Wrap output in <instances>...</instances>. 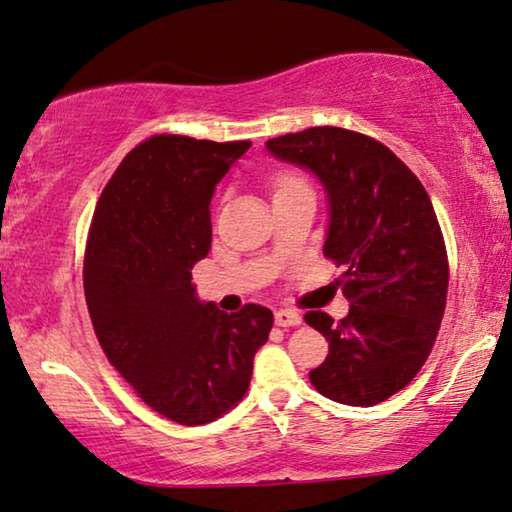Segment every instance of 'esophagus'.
<instances>
[{
	"label": "esophagus",
	"instance_id": "34e87169",
	"mask_svg": "<svg viewBox=\"0 0 512 512\" xmlns=\"http://www.w3.org/2000/svg\"><path fill=\"white\" fill-rule=\"evenodd\" d=\"M276 325L278 327H299L301 325V315L297 311H290V308H280L276 311Z\"/></svg>",
	"mask_w": 512,
	"mask_h": 512
}]
</instances>
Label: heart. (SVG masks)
Instances as JSON below:
<instances>
[{
    "label": "heart",
    "mask_w": 512,
    "mask_h": 512,
    "mask_svg": "<svg viewBox=\"0 0 512 512\" xmlns=\"http://www.w3.org/2000/svg\"><path fill=\"white\" fill-rule=\"evenodd\" d=\"M292 183H299V178H294V176H280L278 181H276V190H278V187H285V185H292Z\"/></svg>",
    "instance_id": "heart-1"
}]
</instances>
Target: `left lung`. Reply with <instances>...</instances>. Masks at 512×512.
<instances>
[{
  "label": "left lung",
  "mask_w": 512,
  "mask_h": 512,
  "mask_svg": "<svg viewBox=\"0 0 512 512\" xmlns=\"http://www.w3.org/2000/svg\"><path fill=\"white\" fill-rule=\"evenodd\" d=\"M266 150L318 176L329 208L322 250L345 266L350 313H306L329 341L308 378L331 401L376 406L417 376L443 320L448 253L429 194L390 148L350 129L308 127Z\"/></svg>",
  "instance_id": "1"
}]
</instances>
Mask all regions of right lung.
Returning <instances> with one entry per match:
<instances>
[{"instance_id": "add662e5", "label": "right lung", "mask_w": 512, "mask_h": 512, "mask_svg": "<svg viewBox=\"0 0 512 512\" xmlns=\"http://www.w3.org/2000/svg\"><path fill=\"white\" fill-rule=\"evenodd\" d=\"M250 141L150 136L104 187L85 248L92 327L122 378L185 427L213 422L248 392L273 313L201 301L192 266L211 250V197Z\"/></svg>"}]
</instances>
